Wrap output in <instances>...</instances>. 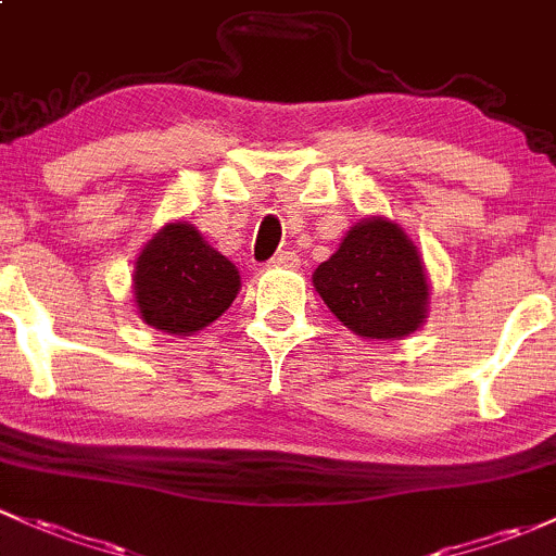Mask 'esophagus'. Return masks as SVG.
Returning <instances> with one entry per match:
<instances>
[{
	"label": "esophagus",
	"instance_id": "34e87169",
	"mask_svg": "<svg viewBox=\"0 0 556 556\" xmlns=\"http://www.w3.org/2000/svg\"><path fill=\"white\" fill-rule=\"evenodd\" d=\"M270 265L273 267H296V265H300V256H296L294 252H278L270 260Z\"/></svg>",
	"mask_w": 556,
	"mask_h": 556
}]
</instances>
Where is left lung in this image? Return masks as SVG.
<instances>
[{
	"mask_svg": "<svg viewBox=\"0 0 556 556\" xmlns=\"http://www.w3.org/2000/svg\"><path fill=\"white\" fill-rule=\"evenodd\" d=\"M315 289L350 331L366 339H400L427 313V278L414 243L387 219H363L331 260L320 262Z\"/></svg>",
	"mask_w": 556,
	"mask_h": 556,
	"instance_id": "8db88e82",
	"label": "left lung"
}]
</instances>
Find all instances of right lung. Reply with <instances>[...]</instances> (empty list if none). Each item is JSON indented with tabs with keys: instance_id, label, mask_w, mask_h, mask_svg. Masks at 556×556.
<instances>
[{
	"instance_id": "add662e5",
	"label": "right lung",
	"mask_w": 556,
	"mask_h": 556,
	"mask_svg": "<svg viewBox=\"0 0 556 556\" xmlns=\"http://www.w3.org/2000/svg\"><path fill=\"white\" fill-rule=\"evenodd\" d=\"M232 262L185 223H172L142 249L135 267V302L146 324L188 337L217 320L238 294Z\"/></svg>"
}]
</instances>
